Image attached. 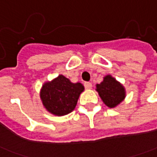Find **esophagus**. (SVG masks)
<instances>
[{
    "label": "esophagus",
    "mask_w": 157,
    "mask_h": 157,
    "mask_svg": "<svg viewBox=\"0 0 157 157\" xmlns=\"http://www.w3.org/2000/svg\"><path fill=\"white\" fill-rule=\"evenodd\" d=\"M85 89H87V90L91 89V87H92V84H91V83H90V82H85Z\"/></svg>",
    "instance_id": "1"
}]
</instances>
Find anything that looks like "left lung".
Returning a JSON list of instances; mask_svg holds the SVG:
<instances>
[{
	"instance_id": "1",
	"label": "left lung",
	"mask_w": 157,
	"mask_h": 157,
	"mask_svg": "<svg viewBox=\"0 0 157 157\" xmlns=\"http://www.w3.org/2000/svg\"><path fill=\"white\" fill-rule=\"evenodd\" d=\"M96 90L102 101L109 108L116 107L126 97L124 86L111 75L104 77L101 84H97Z\"/></svg>"
}]
</instances>
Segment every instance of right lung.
Masks as SVG:
<instances>
[{
    "mask_svg": "<svg viewBox=\"0 0 157 157\" xmlns=\"http://www.w3.org/2000/svg\"><path fill=\"white\" fill-rule=\"evenodd\" d=\"M85 90L80 83H72L63 75L44 83L40 97L44 108L49 113L62 116L75 109L78 99Z\"/></svg>",
    "mask_w": 157,
    "mask_h": 157,
    "instance_id": "1",
    "label": "right lung"
}]
</instances>
